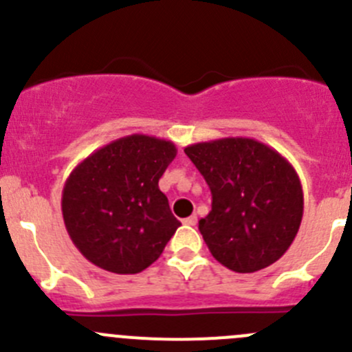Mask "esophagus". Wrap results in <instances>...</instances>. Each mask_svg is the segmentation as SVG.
I'll use <instances>...</instances> for the list:
<instances>
[{
  "label": "esophagus",
  "instance_id": "esophagus-1",
  "mask_svg": "<svg viewBox=\"0 0 352 352\" xmlns=\"http://www.w3.org/2000/svg\"><path fill=\"white\" fill-rule=\"evenodd\" d=\"M197 223V216L196 214H192V216H189V218H186L184 219V225H189V226H194Z\"/></svg>",
  "mask_w": 352,
  "mask_h": 352
}]
</instances>
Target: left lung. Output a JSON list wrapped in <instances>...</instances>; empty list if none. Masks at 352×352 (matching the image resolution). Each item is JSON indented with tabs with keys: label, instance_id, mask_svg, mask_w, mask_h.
Returning <instances> with one entry per match:
<instances>
[{
	"label": "left lung",
	"instance_id": "obj_1",
	"mask_svg": "<svg viewBox=\"0 0 352 352\" xmlns=\"http://www.w3.org/2000/svg\"><path fill=\"white\" fill-rule=\"evenodd\" d=\"M184 151L211 189V211L199 219V232L212 257L242 274L281 258L303 218L293 165L252 138H223Z\"/></svg>",
	"mask_w": 352,
	"mask_h": 352
}]
</instances>
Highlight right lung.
Here are the masks:
<instances>
[{
    "instance_id": "1",
    "label": "right lung",
    "mask_w": 352,
    "mask_h": 352,
    "mask_svg": "<svg viewBox=\"0 0 352 352\" xmlns=\"http://www.w3.org/2000/svg\"><path fill=\"white\" fill-rule=\"evenodd\" d=\"M172 141L131 134L78 163L63 189L67 235L87 261L138 274L162 255L180 221L158 180L173 162Z\"/></svg>"
}]
</instances>
